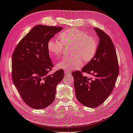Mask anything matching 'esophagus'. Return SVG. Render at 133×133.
<instances>
[{
	"label": "esophagus",
	"mask_w": 133,
	"mask_h": 133,
	"mask_svg": "<svg viewBox=\"0 0 133 133\" xmlns=\"http://www.w3.org/2000/svg\"><path fill=\"white\" fill-rule=\"evenodd\" d=\"M64 73H65V74L66 75H67L70 74L71 72H70L69 70H65V71H64Z\"/></svg>",
	"instance_id": "1"
}]
</instances>
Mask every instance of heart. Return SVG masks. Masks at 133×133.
<instances>
[{"label":"heart","mask_w":133,"mask_h":133,"mask_svg":"<svg viewBox=\"0 0 133 133\" xmlns=\"http://www.w3.org/2000/svg\"><path fill=\"white\" fill-rule=\"evenodd\" d=\"M60 39L51 38L48 42L47 48L52 57L62 55L64 45H71L70 53L72 55L64 58L57 64L58 69L73 70L82 65L83 60L88 62L94 58L98 49L96 38L76 28L66 30L59 35Z\"/></svg>","instance_id":"obj_1"}]
</instances>
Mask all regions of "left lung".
<instances>
[{
    "label": "left lung",
    "mask_w": 133,
    "mask_h": 133,
    "mask_svg": "<svg viewBox=\"0 0 133 133\" xmlns=\"http://www.w3.org/2000/svg\"><path fill=\"white\" fill-rule=\"evenodd\" d=\"M99 38L96 53L81 71L72 73L76 97L83 105L95 108L103 104L111 92L119 72L116 50L111 38L102 29L94 28ZM83 72L91 74L88 78Z\"/></svg>",
    "instance_id": "obj_1"
}]
</instances>
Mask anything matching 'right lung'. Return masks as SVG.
I'll use <instances>...</instances> for the list:
<instances>
[{"label":"right lung","instance_id":"obj_1","mask_svg":"<svg viewBox=\"0 0 133 133\" xmlns=\"http://www.w3.org/2000/svg\"><path fill=\"white\" fill-rule=\"evenodd\" d=\"M61 30L62 26H35L19 42L12 55V80L23 101L35 109L53 103L57 86L64 78L63 69L48 74L54 65L47 44Z\"/></svg>","mask_w":133,"mask_h":133}]
</instances>
